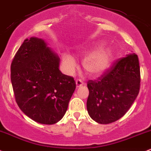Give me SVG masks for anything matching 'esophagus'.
<instances>
[{
    "label": "esophagus",
    "instance_id": "1",
    "mask_svg": "<svg viewBox=\"0 0 151 151\" xmlns=\"http://www.w3.org/2000/svg\"><path fill=\"white\" fill-rule=\"evenodd\" d=\"M83 82H82L81 79H77L76 80V85H77V87H79L83 85Z\"/></svg>",
    "mask_w": 151,
    "mask_h": 151
}]
</instances>
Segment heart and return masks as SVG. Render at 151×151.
Instances as JSON below:
<instances>
[{"label":"heart","instance_id":"heart-1","mask_svg":"<svg viewBox=\"0 0 151 151\" xmlns=\"http://www.w3.org/2000/svg\"><path fill=\"white\" fill-rule=\"evenodd\" d=\"M112 59L110 48L102 47L89 54L83 61L84 71L89 76H97L105 72L110 66ZM64 65L69 72L76 67V61L72 56L65 54L63 57Z\"/></svg>","mask_w":151,"mask_h":151}]
</instances>
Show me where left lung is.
Segmentation results:
<instances>
[{
	"label": "left lung",
	"mask_w": 151,
	"mask_h": 151,
	"mask_svg": "<svg viewBox=\"0 0 151 151\" xmlns=\"http://www.w3.org/2000/svg\"><path fill=\"white\" fill-rule=\"evenodd\" d=\"M138 57L131 54L120 58L98 78L87 82V109L91 118L109 124L125 115L140 91Z\"/></svg>",
	"instance_id": "1"
}]
</instances>
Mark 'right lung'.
Segmentation results:
<instances>
[{
  "label": "right lung",
  "mask_w": 151,
  "mask_h": 151,
  "mask_svg": "<svg viewBox=\"0 0 151 151\" xmlns=\"http://www.w3.org/2000/svg\"><path fill=\"white\" fill-rule=\"evenodd\" d=\"M60 59L41 39H25L13 59L11 79L21 111L46 125L59 122L76 89L74 78L59 70Z\"/></svg>",
  "instance_id": "obj_1"
}]
</instances>
